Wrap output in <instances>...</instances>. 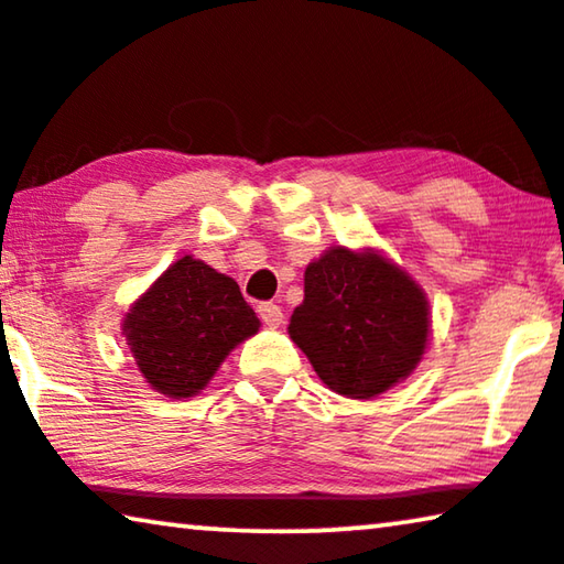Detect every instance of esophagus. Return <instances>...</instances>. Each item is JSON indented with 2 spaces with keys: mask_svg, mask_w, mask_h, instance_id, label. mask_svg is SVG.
<instances>
[{
  "mask_svg": "<svg viewBox=\"0 0 564 564\" xmlns=\"http://www.w3.org/2000/svg\"><path fill=\"white\" fill-rule=\"evenodd\" d=\"M258 314H260V319H263L271 329L281 327V324H283V308L279 304H260Z\"/></svg>",
  "mask_w": 564,
  "mask_h": 564,
  "instance_id": "34e87169",
  "label": "esophagus"
}]
</instances>
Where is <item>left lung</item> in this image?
I'll list each match as a JSON object with an SVG mask.
<instances>
[{
    "mask_svg": "<svg viewBox=\"0 0 564 564\" xmlns=\"http://www.w3.org/2000/svg\"><path fill=\"white\" fill-rule=\"evenodd\" d=\"M432 335L422 285L376 248L332 245L304 271L289 337L327 388L376 399L422 362Z\"/></svg>",
    "mask_w": 564,
    "mask_h": 564,
    "instance_id": "1",
    "label": "left lung"
}]
</instances>
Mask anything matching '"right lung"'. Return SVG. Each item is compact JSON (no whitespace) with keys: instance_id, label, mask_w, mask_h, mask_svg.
I'll use <instances>...</instances> for the list:
<instances>
[{"instance_id":"obj_1","label":"right lung","mask_w":564,"mask_h":564,"mask_svg":"<svg viewBox=\"0 0 564 564\" xmlns=\"http://www.w3.org/2000/svg\"><path fill=\"white\" fill-rule=\"evenodd\" d=\"M260 319L240 285L194 256L165 268L122 316V335L145 383L169 399L199 395Z\"/></svg>"}]
</instances>
